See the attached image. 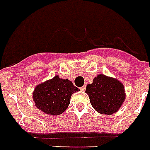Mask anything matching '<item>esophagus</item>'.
<instances>
[{
    "instance_id": "obj_1",
    "label": "esophagus",
    "mask_w": 150,
    "mask_h": 150,
    "mask_svg": "<svg viewBox=\"0 0 150 150\" xmlns=\"http://www.w3.org/2000/svg\"><path fill=\"white\" fill-rule=\"evenodd\" d=\"M80 90L81 91H85L86 90V86H82V87H80Z\"/></svg>"
}]
</instances>
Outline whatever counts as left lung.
<instances>
[{
	"mask_svg": "<svg viewBox=\"0 0 150 150\" xmlns=\"http://www.w3.org/2000/svg\"><path fill=\"white\" fill-rule=\"evenodd\" d=\"M86 92L92 107L97 112L104 115L115 113L125 99L123 84L117 79L104 74L97 75L92 83L87 86Z\"/></svg>",
	"mask_w": 150,
	"mask_h": 150,
	"instance_id": "left-lung-1",
	"label": "left lung"
}]
</instances>
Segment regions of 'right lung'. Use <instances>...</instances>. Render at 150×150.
Instances as JSON below:
<instances>
[{
	"label": "right lung",
	"instance_id": "add662e5",
	"mask_svg": "<svg viewBox=\"0 0 150 150\" xmlns=\"http://www.w3.org/2000/svg\"><path fill=\"white\" fill-rule=\"evenodd\" d=\"M79 89L68 79L57 75L54 78L36 86L33 100L38 109L46 114L58 115L64 112L70 103L71 96Z\"/></svg>",
	"mask_w": 150,
	"mask_h": 150
}]
</instances>
